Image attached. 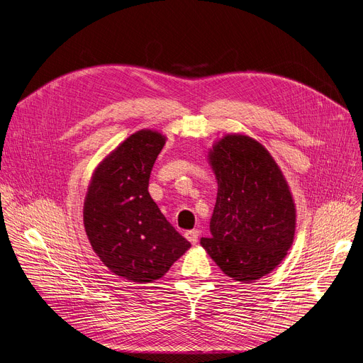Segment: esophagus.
Instances as JSON below:
<instances>
[{"mask_svg":"<svg viewBox=\"0 0 363 363\" xmlns=\"http://www.w3.org/2000/svg\"><path fill=\"white\" fill-rule=\"evenodd\" d=\"M199 236H200L199 230H189V232L185 233V238H186L188 242H191L192 245H195L196 242H199Z\"/></svg>","mask_w":363,"mask_h":363,"instance_id":"1","label":"esophagus"}]
</instances>
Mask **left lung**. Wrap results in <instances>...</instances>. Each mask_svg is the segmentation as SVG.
<instances>
[{"mask_svg":"<svg viewBox=\"0 0 363 363\" xmlns=\"http://www.w3.org/2000/svg\"><path fill=\"white\" fill-rule=\"evenodd\" d=\"M218 189L210 238H201L220 269L252 282L274 271L295 235V204L269 152L245 135H225L208 152Z\"/></svg>","mask_w":363,"mask_h":363,"instance_id":"1","label":"left lung"}]
</instances>
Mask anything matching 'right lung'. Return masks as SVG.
I'll return each instance as SVG.
<instances>
[{
  "label": "right lung",
  "instance_id": "add662e5",
  "mask_svg": "<svg viewBox=\"0 0 363 363\" xmlns=\"http://www.w3.org/2000/svg\"><path fill=\"white\" fill-rule=\"evenodd\" d=\"M167 138L139 130L98 164L84 203L88 240L116 275L147 284L162 278L189 247L147 191Z\"/></svg>",
  "mask_w": 363,
  "mask_h": 363
}]
</instances>
